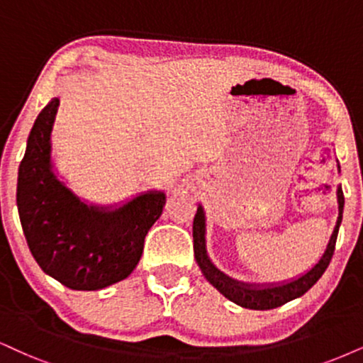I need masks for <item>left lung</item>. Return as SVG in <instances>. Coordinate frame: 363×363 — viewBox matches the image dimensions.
I'll return each instance as SVG.
<instances>
[{
    "mask_svg": "<svg viewBox=\"0 0 363 363\" xmlns=\"http://www.w3.org/2000/svg\"><path fill=\"white\" fill-rule=\"evenodd\" d=\"M340 169V164H338ZM337 200H338V218L337 225H335L333 234L330 237L328 245H326L323 256L320 257V261L311 267L310 271H306L305 274L294 277L291 281H284V283H271V284H250L242 283V281H237L234 277L223 274L220 269H217L213 266V262L210 261L207 254V244H205V212L202 205H199L196 208L195 218H194V250H195V259L199 267L202 269L203 276L207 277V281L213 288L230 299L235 305L249 308V310H272L284 303L291 301V299H296L306 293L316 281L323 276V272L328 267L332 256L335 252V244H337L338 229L340 223H342L343 217V205H345V199H343V190L342 185L337 189Z\"/></svg>",
    "mask_w": 363,
    "mask_h": 363,
    "instance_id": "obj_1",
    "label": "left lung"
}]
</instances>
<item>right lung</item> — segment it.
Returning <instances> with one entry per match:
<instances>
[{
  "instance_id": "obj_1",
  "label": "right lung",
  "mask_w": 363,
  "mask_h": 363,
  "mask_svg": "<svg viewBox=\"0 0 363 363\" xmlns=\"http://www.w3.org/2000/svg\"><path fill=\"white\" fill-rule=\"evenodd\" d=\"M58 104L53 97L30 131L18 169V213L31 256L45 274L75 291L104 289L138 266L167 195L151 190L119 207L82 202L53 172L50 134Z\"/></svg>"
}]
</instances>
